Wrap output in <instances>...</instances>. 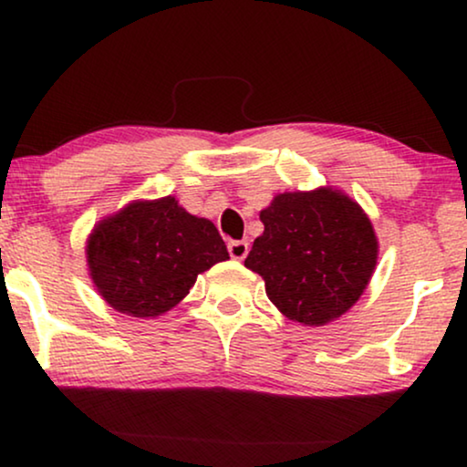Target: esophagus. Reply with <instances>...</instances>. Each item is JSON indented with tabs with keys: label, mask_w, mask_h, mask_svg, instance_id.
Instances as JSON below:
<instances>
[{
	"label": "esophagus",
	"mask_w": 467,
	"mask_h": 467,
	"mask_svg": "<svg viewBox=\"0 0 467 467\" xmlns=\"http://www.w3.org/2000/svg\"><path fill=\"white\" fill-rule=\"evenodd\" d=\"M227 248H229V254L238 261H242L248 254V242H244V240H232L227 244Z\"/></svg>",
	"instance_id": "1"
}]
</instances>
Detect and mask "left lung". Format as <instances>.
<instances>
[{"mask_svg":"<svg viewBox=\"0 0 467 467\" xmlns=\"http://www.w3.org/2000/svg\"><path fill=\"white\" fill-rule=\"evenodd\" d=\"M264 234L244 261L265 280L286 318L321 327L353 308L372 278L379 240L368 214L342 191L280 193L259 214Z\"/></svg>","mask_w":467,"mask_h":467,"instance_id":"8db88e82","label":"left lung"}]
</instances>
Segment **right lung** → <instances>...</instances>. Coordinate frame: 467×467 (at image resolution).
I'll use <instances>...</instances> for the list:
<instances>
[{"label":"right lung","mask_w":467,"mask_h":467,"mask_svg":"<svg viewBox=\"0 0 467 467\" xmlns=\"http://www.w3.org/2000/svg\"><path fill=\"white\" fill-rule=\"evenodd\" d=\"M229 253L213 221L189 214L176 197L136 200L106 216L87 240L95 289L123 315L155 318L174 308Z\"/></svg>","instance_id":"1"}]
</instances>
